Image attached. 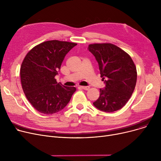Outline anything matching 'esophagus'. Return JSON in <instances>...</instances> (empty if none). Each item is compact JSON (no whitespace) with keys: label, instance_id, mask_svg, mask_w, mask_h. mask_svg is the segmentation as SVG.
Instances as JSON below:
<instances>
[{"label":"esophagus","instance_id":"obj_1","mask_svg":"<svg viewBox=\"0 0 161 161\" xmlns=\"http://www.w3.org/2000/svg\"><path fill=\"white\" fill-rule=\"evenodd\" d=\"M80 87L84 89V90H86V91H88L90 89V87L89 86H80Z\"/></svg>","mask_w":161,"mask_h":161}]
</instances>
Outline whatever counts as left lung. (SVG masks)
I'll use <instances>...</instances> for the list:
<instances>
[{
	"mask_svg": "<svg viewBox=\"0 0 161 161\" xmlns=\"http://www.w3.org/2000/svg\"><path fill=\"white\" fill-rule=\"evenodd\" d=\"M88 49L97 61L100 77L106 87L93 103L101 111L114 112L128 102L136 87L137 71L130 56L110 43L89 44Z\"/></svg>",
	"mask_w": 161,
	"mask_h": 161,
	"instance_id": "obj_1",
	"label": "left lung"
}]
</instances>
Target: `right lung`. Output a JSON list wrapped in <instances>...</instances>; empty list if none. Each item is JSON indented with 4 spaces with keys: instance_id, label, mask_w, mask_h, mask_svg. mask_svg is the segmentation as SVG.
<instances>
[{
    "instance_id": "1",
    "label": "right lung",
    "mask_w": 161,
    "mask_h": 161,
    "mask_svg": "<svg viewBox=\"0 0 161 161\" xmlns=\"http://www.w3.org/2000/svg\"><path fill=\"white\" fill-rule=\"evenodd\" d=\"M77 44L49 40L34 47L22 62L20 78L22 89L35 109L47 115L57 113L68 104L75 91L55 78L64 57Z\"/></svg>"
}]
</instances>
